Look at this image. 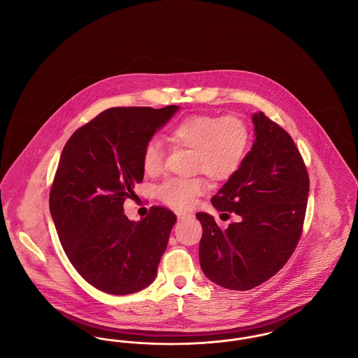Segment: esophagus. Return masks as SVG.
Here are the masks:
<instances>
[{
  "instance_id": "obj_1",
  "label": "esophagus",
  "mask_w": 358,
  "mask_h": 358,
  "mask_svg": "<svg viewBox=\"0 0 358 358\" xmlns=\"http://www.w3.org/2000/svg\"><path fill=\"white\" fill-rule=\"evenodd\" d=\"M176 217H178V220H188V218L192 217V214L186 213V211H178V213H176Z\"/></svg>"
}]
</instances>
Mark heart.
<instances>
[{"label":"heart","mask_w":358,"mask_h":358,"mask_svg":"<svg viewBox=\"0 0 358 358\" xmlns=\"http://www.w3.org/2000/svg\"><path fill=\"white\" fill-rule=\"evenodd\" d=\"M170 138L176 145L192 150L194 172H202L211 180L221 182L240 169L249 145V129L237 115L191 114L171 128ZM164 157L162 141L151 138L143 150V170L148 175L159 173L163 170ZM207 187L202 176L171 178L157 187V196L164 203L183 210L203 195Z\"/></svg>","instance_id":"1"}]
</instances>
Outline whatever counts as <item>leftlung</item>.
<instances>
[{
    "mask_svg": "<svg viewBox=\"0 0 358 358\" xmlns=\"http://www.w3.org/2000/svg\"><path fill=\"white\" fill-rule=\"evenodd\" d=\"M255 141L237 172L211 198L218 211L238 222L222 230L213 215L198 213L203 234L199 262L207 279L246 291L271 279L301 238L308 173L291 136L263 112L252 115Z\"/></svg>",
    "mask_w": 358,
    "mask_h": 358,
    "instance_id": "1",
    "label": "left lung"
}]
</instances>
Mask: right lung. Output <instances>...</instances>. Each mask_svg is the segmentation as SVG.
Segmentation results:
<instances>
[{"label": "right lung", "mask_w": 358, "mask_h": 358, "mask_svg": "<svg viewBox=\"0 0 358 358\" xmlns=\"http://www.w3.org/2000/svg\"><path fill=\"white\" fill-rule=\"evenodd\" d=\"M179 106L110 108L79 128L64 145L50 211L60 244L78 273L99 291L128 295L148 287L176 215L153 206L131 221L124 202L144 170L141 156Z\"/></svg>", "instance_id": "add662e5"}]
</instances>
